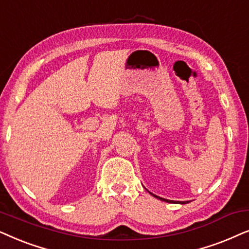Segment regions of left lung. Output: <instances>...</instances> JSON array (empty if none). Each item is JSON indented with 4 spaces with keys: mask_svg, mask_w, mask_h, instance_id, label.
Listing matches in <instances>:
<instances>
[{
    "mask_svg": "<svg viewBox=\"0 0 249 249\" xmlns=\"http://www.w3.org/2000/svg\"><path fill=\"white\" fill-rule=\"evenodd\" d=\"M148 192H149V194H150V195H152V196H154V197L157 198V199H160V200H163V201H166V203H178V204H182V205H183V204H188V203H189V201H174V200H170V199H165V198L158 197V196H156V195L151 194L150 191H148Z\"/></svg>",
    "mask_w": 249,
    "mask_h": 249,
    "instance_id": "left-lung-1",
    "label": "left lung"
}]
</instances>
